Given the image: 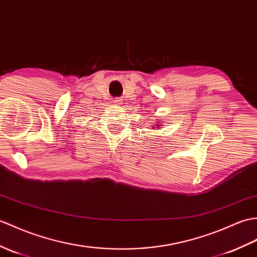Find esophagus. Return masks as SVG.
Masks as SVG:
<instances>
[{
	"label": "esophagus",
	"mask_w": 257,
	"mask_h": 257,
	"mask_svg": "<svg viewBox=\"0 0 257 257\" xmlns=\"http://www.w3.org/2000/svg\"><path fill=\"white\" fill-rule=\"evenodd\" d=\"M114 103H115V105H121L122 101H121L120 98H115L114 99Z\"/></svg>",
	"instance_id": "1"
}]
</instances>
